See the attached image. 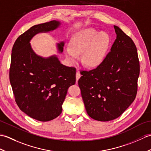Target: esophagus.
Instances as JSON below:
<instances>
[{
    "instance_id": "obj_1",
    "label": "esophagus",
    "mask_w": 151,
    "mask_h": 151,
    "mask_svg": "<svg viewBox=\"0 0 151 151\" xmlns=\"http://www.w3.org/2000/svg\"><path fill=\"white\" fill-rule=\"evenodd\" d=\"M81 73H80L79 72L76 73V81H78V79H79L80 78H81Z\"/></svg>"
}]
</instances>
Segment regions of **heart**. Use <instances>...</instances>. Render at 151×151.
Wrapping results in <instances>:
<instances>
[{
    "label": "heart",
    "mask_w": 151,
    "mask_h": 151,
    "mask_svg": "<svg viewBox=\"0 0 151 151\" xmlns=\"http://www.w3.org/2000/svg\"><path fill=\"white\" fill-rule=\"evenodd\" d=\"M110 44V37L106 32H99L93 28L78 31L70 41V47L65 53L72 63L78 60V54L82 53V62L88 67H97L103 62Z\"/></svg>",
    "instance_id": "obj_1"
}]
</instances>
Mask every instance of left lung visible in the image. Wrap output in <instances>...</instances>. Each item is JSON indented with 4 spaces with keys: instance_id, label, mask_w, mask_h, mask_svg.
<instances>
[{
    "instance_id": "1",
    "label": "left lung",
    "mask_w": 151,
    "mask_h": 151,
    "mask_svg": "<svg viewBox=\"0 0 151 151\" xmlns=\"http://www.w3.org/2000/svg\"><path fill=\"white\" fill-rule=\"evenodd\" d=\"M110 52L97 68L82 70L78 83L87 114L95 120L119 117L135 99L139 75L136 47L121 28Z\"/></svg>"
}]
</instances>
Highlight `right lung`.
<instances>
[{"instance_id":"add662e5","label":"right lung","mask_w":151,"mask_h":151,"mask_svg":"<svg viewBox=\"0 0 151 151\" xmlns=\"http://www.w3.org/2000/svg\"><path fill=\"white\" fill-rule=\"evenodd\" d=\"M60 24L51 21L34 25L18 37L12 50L9 81L15 102L21 111L40 121L59 116L67 89L76 82L75 67L63 65L56 56L37 55L30 43L36 34L55 30ZM57 46L62 52L63 41Z\"/></svg>"}]
</instances>
